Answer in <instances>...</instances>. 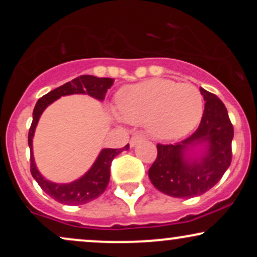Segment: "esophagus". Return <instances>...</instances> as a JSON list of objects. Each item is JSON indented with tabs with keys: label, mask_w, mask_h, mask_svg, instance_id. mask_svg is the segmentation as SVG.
Instances as JSON below:
<instances>
[{
	"label": "esophagus",
	"mask_w": 257,
	"mask_h": 257,
	"mask_svg": "<svg viewBox=\"0 0 257 257\" xmlns=\"http://www.w3.org/2000/svg\"><path fill=\"white\" fill-rule=\"evenodd\" d=\"M143 140H145V135H143V134L133 135L131 139V146L134 147L138 143H140V141H143Z\"/></svg>",
	"instance_id": "esophagus-1"
}]
</instances>
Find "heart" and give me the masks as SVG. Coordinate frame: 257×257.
Wrapping results in <instances>:
<instances>
[{"mask_svg":"<svg viewBox=\"0 0 257 257\" xmlns=\"http://www.w3.org/2000/svg\"><path fill=\"white\" fill-rule=\"evenodd\" d=\"M118 116L132 124L145 123L153 138L173 140L199 123L203 96L196 85L153 78L126 85L117 94Z\"/></svg>","mask_w":257,"mask_h":257,"instance_id":"b5f03b06","label":"heart"}]
</instances>
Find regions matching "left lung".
<instances>
[{"label": "left lung", "mask_w": 257, "mask_h": 257, "mask_svg": "<svg viewBox=\"0 0 257 257\" xmlns=\"http://www.w3.org/2000/svg\"><path fill=\"white\" fill-rule=\"evenodd\" d=\"M204 112L197 131L176 144H157V158L149 169V178L161 192L175 198H192L214 187L228 169L232 161L234 131L226 106L210 91L200 88ZM208 144L202 159L191 161L184 157L188 146Z\"/></svg>", "instance_id": "1"}]
</instances>
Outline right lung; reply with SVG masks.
Instances as JSON below:
<instances>
[{
  "instance_id": "1",
  "label": "right lung",
  "mask_w": 257,
  "mask_h": 257,
  "mask_svg": "<svg viewBox=\"0 0 257 257\" xmlns=\"http://www.w3.org/2000/svg\"><path fill=\"white\" fill-rule=\"evenodd\" d=\"M113 82V78H99L95 76L82 75L72 79L71 82L60 85L57 89L49 91L48 94L38 99L36 106H35L34 113H32V123L28 135V143L30 147V172L44 192L61 204L81 205L101 196L110 181L112 161L120 152L128 150L129 144L123 149L102 150L89 172L84 174L81 179L76 180L71 184H54L41 175L37 170L36 164H35L34 156H32V138H34L38 119H40L44 108L60 96L70 95V94H88L98 100H104L106 91L112 87Z\"/></svg>"
}]
</instances>
